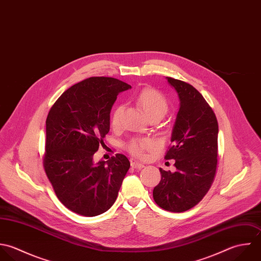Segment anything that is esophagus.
<instances>
[{
  "mask_svg": "<svg viewBox=\"0 0 261 261\" xmlns=\"http://www.w3.org/2000/svg\"><path fill=\"white\" fill-rule=\"evenodd\" d=\"M130 165H132V167H133V168H136V169H142V168H144V167H145V166H144V164L139 163V162H137V161H132Z\"/></svg>",
  "mask_w": 261,
  "mask_h": 261,
  "instance_id": "esophagus-1",
  "label": "esophagus"
}]
</instances>
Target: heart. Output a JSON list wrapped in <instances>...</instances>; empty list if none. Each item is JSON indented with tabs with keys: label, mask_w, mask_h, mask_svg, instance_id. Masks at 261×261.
Instances as JSON below:
<instances>
[{
	"label": "heart",
	"mask_w": 261,
	"mask_h": 261,
	"mask_svg": "<svg viewBox=\"0 0 261 261\" xmlns=\"http://www.w3.org/2000/svg\"><path fill=\"white\" fill-rule=\"evenodd\" d=\"M137 104L148 118L155 115L163 117L168 110V102L166 98L154 89H144L141 91L137 97ZM123 109V106L119 105L113 111L111 122L114 126L119 125ZM149 148H151V143L146 140L132 141L127 146L128 151L136 157H142L144 151Z\"/></svg>",
	"instance_id": "heart-1"
}]
</instances>
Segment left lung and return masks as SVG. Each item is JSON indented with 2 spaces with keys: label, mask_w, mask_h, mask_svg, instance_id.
Masks as SVG:
<instances>
[{
  "label": "left lung",
  "mask_w": 261,
  "mask_h": 261,
  "mask_svg": "<svg viewBox=\"0 0 261 261\" xmlns=\"http://www.w3.org/2000/svg\"><path fill=\"white\" fill-rule=\"evenodd\" d=\"M179 98L166 159L175 160L174 172L160 168L161 181L153 190L156 203L181 213L196 205L208 191L217 170V117L202 95L191 85L166 77Z\"/></svg>",
  "instance_id": "1"
}]
</instances>
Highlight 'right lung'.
I'll return each instance as SVG.
<instances>
[{
    "mask_svg": "<svg viewBox=\"0 0 261 261\" xmlns=\"http://www.w3.org/2000/svg\"><path fill=\"white\" fill-rule=\"evenodd\" d=\"M132 86L114 78L93 77L65 91L46 118L43 166L61 202L72 212L95 217L114 203L130 164L117 154L94 161L110 129L117 95Z\"/></svg>",
    "mask_w": 261,
    "mask_h": 261,
    "instance_id": "obj_1",
    "label": "right lung"
}]
</instances>
